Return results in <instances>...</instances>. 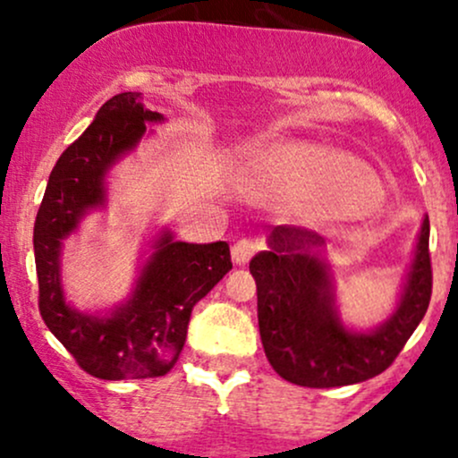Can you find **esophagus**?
Masks as SVG:
<instances>
[{
    "label": "esophagus",
    "mask_w": 458,
    "mask_h": 458,
    "mask_svg": "<svg viewBox=\"0 0 458 458\" xmlns=\"http://www.w3.org/2000/svg\"><path fill=\"white\" fill-rule=\"evenodd\" d=\"M259 250H261V243L259 242H254V239H242V242L233 245V261L237 266H245Z\"/></svg>",
    "instance_id": "esophagus-1"
}]
</instances>
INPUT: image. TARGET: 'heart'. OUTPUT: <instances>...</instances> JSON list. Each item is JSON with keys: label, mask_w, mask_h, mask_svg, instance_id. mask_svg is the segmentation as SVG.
<instances>
[{"label": "heart", "mask_w": 458, "mask_h": 458, "mask_svg": "<svg viewBox=\"0 0 458 458\" xmlns=\"http://www.w3.org/2000/svg\"><path fill=\"white\" fill-rule=\"evenodd\" d=\"M242 189L254 199L314 206L318 213L362 206L375 197L373 180L362 166L310 142H285L254 153L242 171Z\"/></svg>", "instance_id": "heart-1"}]
</instances>
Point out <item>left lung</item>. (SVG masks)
I'll return each instance as SVG.
<instances>
[{"instance_id":"1","label":"left lung","mask_w":458,"mask_h":458,"mask_svg":"<svg viewBox=\"0 0 458 458\" xmlns=\"http://www.w3.org/2000/svg\"><path fill=\"white\" fill-rule=\"evenodd\" d=\"M430 221L423 216L411 267L393 314L358 331L343 322L325 237L296 225H276L267 250L250 261L257 281L259 331L272 369L307 388L349 386L386 370L426 316L432 293Z\"/></svg>"}]
</instances>
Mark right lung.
Segmentation results:
<instances>
[{
    "instance_id": "1",
    "label": "right lung",
    "mask_w": 458,
    "mask_h": 458,
    "mask_svg": "<svg viewBox=\"0 0 458 458\" xmlns=\"http://www.w3.org/2000/svg\"><path fill=\"white\" fill-rule=\"evenodd\" d=\"M157 123H165V115L144 107L140 91L109 98L52 168L37 213L38 310L79 367L100 379L166 375L184 349L192 307L233 269L225 242H175L171 230L162 228L124 301L103 311H81L67 302L64 242L85 216L107 206L112 168L136 151L151 133L148 124Z\"/></svg>"
}]
</instances>
